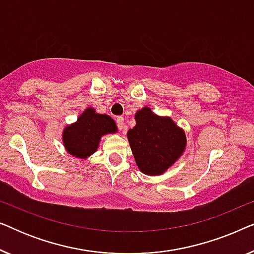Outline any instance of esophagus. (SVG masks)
<instances>
[{"label": "esophagus", "mask_w": 254, "mask_h": 254, "mask_svg": "<svg viewBox=\"0 0 254 254\" xmlns=\"http://www.w3.org/2000/svg\"><path fill=\"white\" fill-rule=\"evenodd\" d=\"M116 121H117L118 127H119V129L123 130L125 128V119H124V118L123 117H118Z\"/></svg>", "instance_id": "1"}]
</instances>
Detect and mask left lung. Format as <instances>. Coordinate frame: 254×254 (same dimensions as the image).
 <instances>
[{
  "instance_id": "left-lung-1",
  "label": "left lung",
  "mask_w": 254,
  "mask_h": 254,
  "mask_svg": "<svg viewBox=\"0 0 254 254\" xmlns=\"http://www.w3.org/2000/svg\"><path fill=\"white\" fill-rule=\"evenodd\" d=\"M135 121L127 138L137 168L144 175H162L185 151V131L171 118L157 116L148 106L135 113Z\"/></svg>"
}]
</instances>
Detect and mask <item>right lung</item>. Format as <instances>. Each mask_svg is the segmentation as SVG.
I'll return each instance as SVG.
<instances>
[{
	"label": "right lung",
	"instance_id": "obj_1",
	"mask_svg": "<svg viewBox=\"0 0 254 254\" xmlns=\"http://www.w3.org/2000/svg\"><path fill=\"white\" fill-rule=\"evenodd\" d=\"M117 131V124L112 118L97 113L93 107H88L74 124L64 127L62 142L68 154L86 159L97 151L102 136Z\"/></svg>",
	"mask_w": 254,
	"mask_h": 254
}]
</instances>
